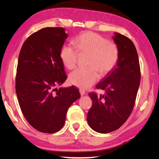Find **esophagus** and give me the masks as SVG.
<instances>
[{
    "instance_id": "1",
    "label": "esophagus",
    "mask_w": 159,
    "mask_h": 159,
    "mask_svg": "<svg viewBox=\"0 0 159 159\" xmlns=\"http://www.w3.org/2000/svg\"><path fill=\"white\" fill-rule=\"evenodd\" d=\"M79 92H80V95H81V96H83V95H85V91L84 90L80 89Z\"/></svg>"
}]
</instances>
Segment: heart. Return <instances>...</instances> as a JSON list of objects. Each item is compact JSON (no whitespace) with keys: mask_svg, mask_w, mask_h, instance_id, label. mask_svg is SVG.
<instances>
[{"mask_svg":"<svg viewBox=\"0 0 159 159\" xmlns=\"http://www.w3.org/2000/svg\"><path fill=\"white\" fill-rule=\"evenodd\" d=\"M75 48L80 55H89L87 69H78L69 74L71 84L87 89L98 81V71L102 76L109 74L116 65L119 50L114 43L109 42L99 34L85 32L74 41ZM70 45H64L60 52L61 63L68 69L76 66L79 53Z\"/></svg>","mask_w":159,"mask_h":159,"instance_id":"obj_1","label":"heart"}]
</instances>
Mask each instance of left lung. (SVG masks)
Masks as SVG:
<instances>
[{"instance_id": "8db88e82", "label": "left lung", "mask_w": 159, "mask_h": 159, "mask_svg": "<svg viewBox=\"0 0 159 159\" xmlns=\"http://www.w3.org/2000/svg\"><path fill=\"white\" fill-rule=\"evenodd\" d=\"M113 40L119 50L117 64L96 86L105 90V95L89 93L93 105L87 120L90 127L99 133L117 130L127 120L140 83V67L134 43L118 33L114 34Z\"/></svg>"}]
</instances>
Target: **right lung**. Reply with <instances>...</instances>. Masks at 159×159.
I'll list each match as a JSON object with an SVG mask.
<instances>
[{"mask_svg":"<svg viewBox=\"0 0 159 159\" xmlns=\"http://www.w3.org/2000/svg\"><path fill=\"white\" fill-rule=\"evenodd\" d=\"M67 37L64 28L42 29L26 40L19 55L15 83L19 104L29 124L42 133L60 130L69 107L80 97L74 86L56 88L66 79L60 52Z\"/></svg>","mask_w":159,"mask_h":159,"instance_id":"1","label":"right lung"}]
</instances>
